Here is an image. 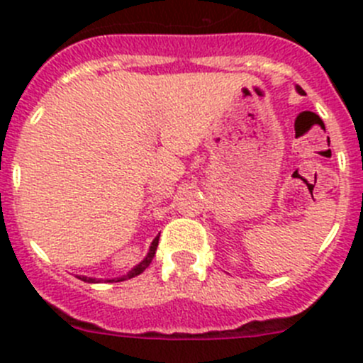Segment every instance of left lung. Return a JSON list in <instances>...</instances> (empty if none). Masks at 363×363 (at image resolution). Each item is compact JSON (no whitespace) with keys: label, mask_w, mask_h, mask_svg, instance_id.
<instances>
[{"label":"left lung","mask_w":363,"mask_h":363,"mask_svg":"<svg viewBox=\"0 0 363 363\" xmlns=\"http://www.w3.org/2000/svg\"><path fill=\"white\" fill-rule=\"evenodd\" d=\"M295 89H296V93H298V94H306V91H303L300 86H295Z\"/></svg>","instance_id":"left-lung-1"}]
</instances>
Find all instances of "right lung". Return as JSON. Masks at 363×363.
Returning <instances> with one entry per match:
<instances>
[{"instance_id": "obj_1", "label": "right lung", "mask_w": 363, "mask_h": 363, "mask_svg": "<svg viewBox=\"0 0 363 363\" xmlns=\"http://www.w3.org/2000/svg\"><path fill=\"white\" fill-rule=\"evenodd\" d=\"M158 240H160V235H156L155 239H152L151 246H149V251H147V255H145V258L142 259V262L138 263V265H135L133 269H131L130 272L126 274V276L113 277V279H98V277H87V276H82V277H80V279L86 281V283H101V281H105V283H113V281H116V283H117V281L131 279V277H135V276H138V274L144 272V270L147 269V267H149V263L152 262V258H155V255H156V247H158Z\"/></svg>"}]
</instances>
